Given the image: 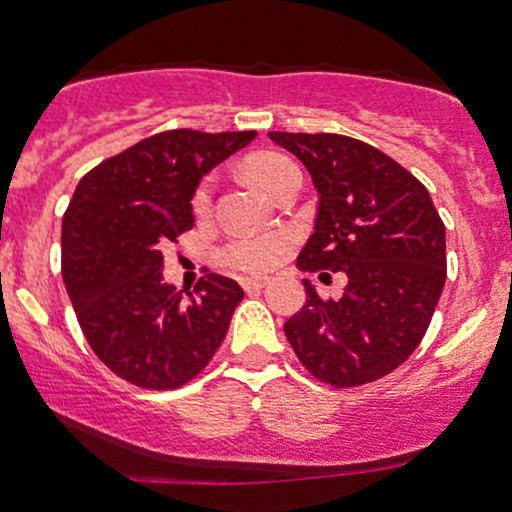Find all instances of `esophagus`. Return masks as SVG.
<instances>
[{"instance_id":"obj_1","label":"esophagus","mask_w":512,"mask_h":512,"mask_svg":"<svg viewBox=\"0 0 512 512\" xmlns=\"http://www.w3.org/2000/svg\"><path fill=\"white\" fill-rule=\"evenodd\" d=\"M267 284H269L267 276H245V279H240V286H243L245 291H260Z\"/></svg>"}]
</instances>
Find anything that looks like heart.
Returning <instances> with one entry per match:
<instances>
[{
	"label": "heart",
	"mask_w": 512,
	"mask_h": 512,
	"mask_svg": "<svg viewBox=\"0 0 512 512\" xmlns=\"http://www.w3.org/2000/svg\"><path fill=\"white\" fill-rule=\"evenodd\" d=\"M248 175L257 185L262 187L267 195L274 197L276 187L284 182L286 175L296 173L298 166L284 154H257L248 161ZM211 197H214V178L207 175L199 185L195 187L190 197V209L195 216H207L211 207ZM291 248V236L289 233H255V236H238L226 245L221 252V260L228 267L238 269V272L248 274H260L274 269L276 264L284 260V255Z\"/></svg>",
	"instance_id": "heart-1"
}]
</instances>
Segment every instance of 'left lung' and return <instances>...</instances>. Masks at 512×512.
<instances>
[{
    "label": "left lung",
    "instance_id": "1",
    "mask_svg": "<svg viewBox=\"0 0 512 512\" xmlns=\"http://www.w3.org/2000/svg\"><path fill=\"white\" fill-rule=\"evenodd\" d=\"M308 168L320 195L301 272H344L342 298L305 284L284 332L310 375L332 387L380 380L421 344L445 286V226L407 168L361 139L269 132ZM330 276V274H327Z\"/></svg>",
    "mask_w": 512,
    "mask_h": 512
}]
</instances>
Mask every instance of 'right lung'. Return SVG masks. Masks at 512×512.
Wrapping results in <instances>:
<instances>
[{
  "instance_id": "1",
  "label": "right lung",
  "mask_w": 512,
  "mask_h": 512,
  "mask_svg": "<svg viewBox=\"0 0 512 512\" xmlns=\"http://www.w3.org/2000/svg\"><path fill=\"white\" fill-rule=\"evenodd\" d=\"M257 132L168 129L88 170L62 219V276L88 346L117 378L175 390L214 358L243 289L207 272L195 291L163 281V250L190 231L204 173Z\"/></svg>"
}]
</instances>
